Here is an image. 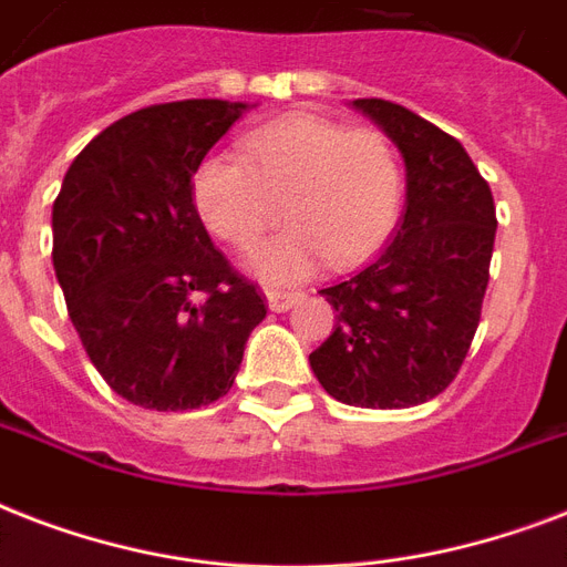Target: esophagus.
Segmentation results:
<instances>
[{
	"instance_id": "obj_1",
	"label": "esophagus",
	"mask_w": 567,
	"mask_h": 567,
	"mask_svg": "<svg viewBox=\"0 0 567 567\" xmlns=\"http://www.w3.org/2000/svg\"><path fill=\"white\" fill-rule=\"evenodd\" d=\"M302 293L300 291H282V288H270L267 291V306H270V311H276V315H282V311H288L291 306H297L300 302Z\"/></svg>"
}]
</instances>
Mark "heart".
I'll use <instances>...</instances> for the list:
<instances>
[{"mask_svg": "<svg viewBox=\"0 0 567 567\" xmlns=\"http://www.w3.org/2000/svg\"><path fill=\"white\" fill-rule=\"evenodd\" d=\"M403 171L377 128H344L315 114H293L249 132L238 158L214 155L194 173V205L229 247H252L282 203L279 235L249 256L267 282L362 261L394 229Z\"/></svg>", "mask_w": 567, "mask_h": 567, "instance_id": "heart-1", "label": "heart"}]
</instances>
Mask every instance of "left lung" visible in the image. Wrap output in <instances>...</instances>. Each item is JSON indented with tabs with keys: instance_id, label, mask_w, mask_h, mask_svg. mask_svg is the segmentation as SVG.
<instances>
[{
	"instance_id": "1",
	"label": "left lung",
	"mask_w": 567,
	"mask_h": 567,
	"mask_svg": "<svg viewBox=\"0 0 567 567\" xmlns=\"http://www.w3.org/2000/svg\"><path fill=\"white\" fill-rule=\"evenodd\" d=\"M403 155L405 214L377 256L323 288L332 336L309 355L327 394L409 409L456 379L488 288L494 196L456 137L388 100H353Z\"/></svg>"
}]
</instances>
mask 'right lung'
<instances>
[{"mask_svg": "<svg viewBox=\"0 0 567 567\" xmlns=\"http://www.w3.org/2000/svg\"><path fill=\"white\" fill-rule=\"evenodd\" d=\"M247 102L185 100L111 123L52 205V265L93 368L123 400L188 412L235 382L267 306L214 249L194 173Z\"/></svg>", "mask_w": 567, "mask_h": 567, "instance_id": "right-lung-1", "label": "right lung"}]
</instances>
